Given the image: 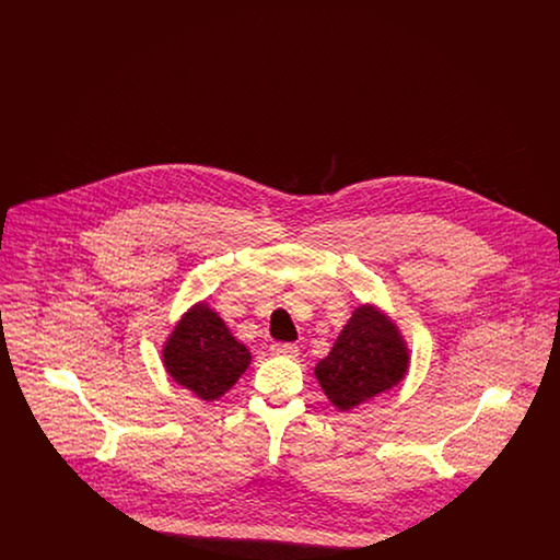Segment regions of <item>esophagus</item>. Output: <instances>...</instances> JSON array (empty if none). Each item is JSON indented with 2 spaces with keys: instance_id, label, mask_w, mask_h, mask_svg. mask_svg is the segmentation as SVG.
I'll return each instance as SVG.
<instances>
[{
  "instance_id": "obj_1",
  "label": "esophagus",
  "mask_w": 560,
  "mask_h": 560,
  "mask_svg": "<svg viewBox=\"0 0 560 560\" xmlns=\"http://www.w3.org/2000/svg\"><path fill=\"white\" fill-rule=\"evenodd\" d=\"M270 350L279 357H288V359H295L300 354V348L292 345V342H275Z\"/></svg>"
}]
</instances>
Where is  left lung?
<instances>
[{"instance_id":"left-lung-1","label":"left lung","mask_w":560,"mask_h":560,"mask_svg":"<svg viewBox=\"0 0 560 560\" xmlns=\"http://www.w3.org/2000/svg\"><path fill=\"white\" fill-rule=\"evenodd\" d=\"M409 370V348L397 323L373 304H361L331 352L315 368L325 397L350 411L399 386Z\"/></svg>"}]
</instances>
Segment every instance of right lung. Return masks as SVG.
Segmentation results:
<instances>
[{
    "label": "right lung",
    "mask_w": 560,
    "mask_h": 560,
    "mask_svg": "<svg viewBox=\"0 0 560 560\" xmlns=\"http://www.w3.org/2000/svg\"><path fill=\"white\" fill-rule=\"evenodd\" d=\"M161 357L170 377L201 400L220 399L252 363V352L206 302L192 304L174 325Z\"/></svg>",
    "instance_id": "add662e5"
}]
</instances>
